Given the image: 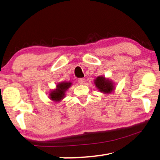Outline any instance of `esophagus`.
Instances as JSON below:
<instances>
[{
    "label": "esophagus",
    "mask_w": 160,
    "mask_h": 160,
    "mask_svg": "<svg viewBox=\"0 0 160 160\" xmlns=\"http://www.w3.org/2000/svg\"><path fill=\"white\" fill-rule=\"evenodd\" d=\"M85 80L84 79V78H79V79L78 80V82L80 84V85H82V84L85 83Z\"/></svg>",
    "instance_id": "obj_1"
}]
</instances>
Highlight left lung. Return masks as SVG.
<instances>
[{"label":"left lung","mask_w":160,"mask_h":160,"mask_svg":"<svg viewBox=\"0 0 160 160\" xmlns=\"http://www.w3.org/2000/svg\"><path fill=\"white\" fill-rule=\"evenodd\" d=\"M94 84L100 92L104 93H110L113 90V85L109 80L105 79L104 77H98L94 80Z\"/></svg>","instance_id":"1"}]
</instances>
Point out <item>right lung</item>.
<instances>
[{"label": "right lung", "mask_w": 160, "mask_h": 160, "mask_svg": "<svg viewBox=\"0 0 160 160\" xmlns=\"http://www.w3.org/2000/svg\"><path fill=\"white\" fill-rule=\"evenodd\" d=\"M71 83L70 82H61L56 85V89L55 90L51 91L50 94V99L53 101L58 102L63 98L65 96V92L68 89Z\"/></svg>", "instance_id": "obj_1"}]
</instances>
